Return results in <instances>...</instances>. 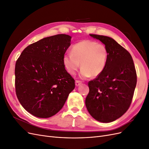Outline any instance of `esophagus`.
I'll return each mask as SVG.
<instances>
[{"label":"esophagus","instance_id":"obj_1","mask_svg":"<svg viewBox=\"0 0 149 149\" xmlns=\"http://www.w3.org/2000/svg\"><path fill=\"white\" fill-rule=\"evenodd\" d=\"M81 84H82V82L80 81L76 80V81H75V85H76V86H80Z\"/></svg>","mask_w":149,"mask_h":149}]
</instances>
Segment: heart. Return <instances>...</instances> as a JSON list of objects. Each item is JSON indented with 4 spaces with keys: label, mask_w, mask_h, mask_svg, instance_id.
<instances>
[{
    "label": "heart",
    "mask_w": 149,
    "mask_h": 149,
    "mask_svg": "<svg viewBox=\"0 0 149 149\" xmlns=\"http://www.w3.org/2000/svg\"><path fill=\"white\" fill-rule=\"evenodd\" d=\"M108 59L105 45L91 40H82L74 45L71 53H66L63 63L68 73L74 75L80 67L79 76L83 79L96 78L104 71Z\"/></svg>",
    "instance_id": "b5f03b06"
}]
</instances>
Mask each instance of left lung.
I'll return each mask as SVG.
<instances>
[{"label":"left lung","mask_w":149,"mask_h":149,"mask_svg":"<svg viewBox=\"0 0 149 149\" xmlns=\"http://www.w3.org/2000/svg\"><path fill=\"white\" fill-rule=\"evenodd\" d=\"M89 35L104 45L108 59L102 73L88 83L89 92L85 104L94 119L109 123L129 109L137 84L136 71L130 54L113 38Z\"/></svg>","instance_id":"8db88e82"}]
</instances>
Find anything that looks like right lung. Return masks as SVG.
I'll use <instances>...</instances> for the list:
<instances>
[{"label":"right lung","instance_id":"right-lung-1","mask_svg":"<svg viewBox=\"0 0 149 149\" xmlns=\"http://www.w3.org/2000/svg\"><path fill=\"white\" fill-rule=\"evenodd\" d=\"M71 37L59 34L30 45L15 64V91L21 105L40 118L55 115L75 87L63 63Z\"/></svg>","mask_w":149,"mask_h":149}]
</instances>
